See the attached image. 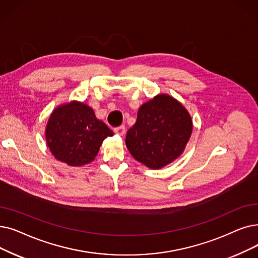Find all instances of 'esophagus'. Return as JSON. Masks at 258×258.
Listing matches in <instances>:
<instances>
[{
	"label": "esophagus",
	"mask_w": 258,
	"mask_h": 258,
	"mask_svg": "<svg viewBox=\"0 0 258 258\" xmlns=\"http://www.w3.org/2000/svg\"><path fill=\"white\" fill-rule=\"evenodd\" d=\"M114 132H115V134H117V135L123 136V135H124V134H125V126H124V125L118 126V127L114 128Z\"/></svg>",
	"instance_id": "1"
}]
</instances>
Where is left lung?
Returning a JSON list of instances; mask_svg holds the SVG:
<instances>
[{
    "instance_id": "1",
    "label": "left lung",
    "mask_w": 258,
    "mask_h": 258,
    "mask_svg": "<svg viewBox=\"0 0 258 258\" xmlns=\"http://www.w3.org/2000/svg\"><path fill=\"white\" fill-rule=\"evenodd\" d=\"M192 131V118L185 107L175 98L161 94L140 106L125 144L137 161L158 170L182 154Z\"/></svg>"
}]
</instances>
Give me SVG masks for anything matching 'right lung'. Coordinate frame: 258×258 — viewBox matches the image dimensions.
I'll return each mask as SVG.
<instances>
[{
  "mask_svg": "<svg viewBox=\"0 0 258 258\" xmlns=\"http://www.w3.org/2000/svg\"><path fill=\"white\" fill-rule=\"evenodd\" d=\"M113 135L105 123L96 118L92 107L78 101L55 107L45 130L54 158L71 166L92 162L103 140Z\"/></svg>",
  "mask_w": 258,
  "mask_h": 258,
  "instance_id": "add662e5",
  "label": "right lung"
}]
</instances>
